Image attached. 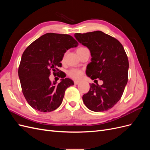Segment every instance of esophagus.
<instances>
[{
    "label": "esophagus",
    "instance_id": "esophagus-1",
    "mask_svg": "<svg viewBox=\"0 0 150 150\" xmlns=\"http://www.w3.org/2000/svg\"><path fill=\"white\" fill-rule=\"evenodd\" d=\"M74 84L77 85V84H78L80 83V81H74Z\"/></svg>",
    "mask_w": 150,
    "mask_h": 150
}]
</instances>
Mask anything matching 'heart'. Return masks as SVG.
<instances>
[{"label":"heart","mask_w":150,"mask_h":150,"mask_svg":"<svg viewBox=\"0 0 150 150\" xmlns=\"http://www.w3.org/2000/svg\"><path fill=\"white\" fill-rule=\"evenodd\" d=\"M86 49L85 47H79L78 49H77V51H81V50H83ZM83 72L78 69H72L67 72V75L69 76L71 78L73 79H79L81 76H83Z\"/></svg>","instance_id":"b5f03b06"}]
</instances>
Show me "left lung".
<instances>
[{
  "label": "left lung",
  "instance_id": "8db88e82",
  "mask_svg": "<svg viewBox=\"0 0 150 150\" xmlns=\"http://www.w3.org/2000/svg\"><path fill=\"white\" fill-rule=\"evenodd\" d=\"M74 37L89 49L92 57L86 74L94 81L98 78L103 82L90 84L83 102L93 111H108L119 101L128 83L129 62L124 47L118 40L99 30L76 33Z\"/></svg>",
  "mask_w": 150,
  "mask_h": 150
}]
</instances>
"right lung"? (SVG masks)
<instances>
[{
    "label": "right lung",
    "mask_w": 150,
    "mask_h": 150,
    "mask_svg": "<svg viewBox=\"0 0 150 150\" xmlns=\"http://www.w3.org/2000/svg\"><path fill=\"white\" fill-rule=\"evenodd\" d=\"M78 42L68 34L47 33L31 43L22 56L18 70L22 93L27 102L34 110L51 112L59 106L66 90L74 85L69 78L52 83L49 76L59 74L67 50L77 47ZM57 72L56 73V72Z\"/></svg>",
    "instance_id": "1"
}]
</instances>
